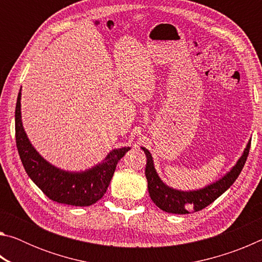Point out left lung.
<instances>
[{
	"label": "left lung",
	"instance_id": "1",
	"mask_svg": "<svg viewBox=\"0 0 262 262\" xmlns=\"http://www.w3.org/2000/svg\"><path fill=\"white\" fill-rule=\"evenodd\" d=\"M251 148V140L248 141L245 150L242 155V157L238 159L231 170L227 174L222 177L216 183L206 186L201 189L196 190H184L174 189L168 187L159 178L157 174L156 168L154 166V161L151 154L149 152L148 149L142 148L145 156H147V166H145V177L148 180V190L149 195L151 198L155 205L159 209H162L171 214H189L190 211H199L209 206L210 203L214 202L217 198L221 196L225 190L230 188L238 176L241 174L244 165L250 152Z\"/></svg>",
	"mask_w": 262,
	"mask_h": 262
}]
</instances>
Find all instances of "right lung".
<instances>
[{
  "label": "right lung",
  "mask_w": 262,
  "mask_h": 262,
  "mask_svg": "<svg viewBox=\"0 0 262 262\" xmlns=\"http://www.w3.org/2000/svg\"><path fill=\"white\" fill-rule=\"evenodd\" d=\"M20 90L15 111L16 144L20 161L31 180L51 200L64 205L86 207L104 196L114 174L118 162L129 147L114 149L98 165L82 172H69L57 168L43 159L29 141L21 122Z\"/></svg>",
  "instance_id": "add662e5"
}]
</instances>
